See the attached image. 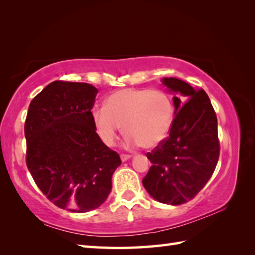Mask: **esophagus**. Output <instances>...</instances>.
<instances>
[{
    "label": "esophagus",
    "instance_id": "obj_1",
    "mask_svg": "<svg viewBox=\"0 0 255 255\" xmlns=\"http://www.w3.org/2000/svg\"><path fill=\"white\" fill-rule=\"evenodd\" d=\"M130 158H131V155H130V154H125V153L121 154V159H122V161H123V162L127 161V160H129Z\"/></svg>",
    "mask_w": 255,
    "mask_h": 255
}]
</instances>
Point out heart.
<instances>
[{"instance_id":"heart-1","label":"heart","mask_w":255,"mask_h":255,"mask_svg":"<svg viewBox=\"0 0 255 255\" xmlns=\"http://www.w3.org/2000/svg\"><path fill=\"white\" fill-rule=\"evenodd\" d=\"M92 119L97 133L107 145H113L124 126L129 145L155 148L169 134L174 105L164 91L150 89H126L113 93L106 107H96Z\"/></svg>"}]
</instances>
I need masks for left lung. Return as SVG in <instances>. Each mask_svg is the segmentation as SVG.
<instances>
[{"label": "left lung", "mask_w": 255, "mask_h": 255, "mask_svg": "<svg viewBox=\"0 0 255 255\" xmlns=\"http://www.w3.org/2000/svg\"><path fill=\"white\" fill-rule=\"evenodd\" d=\"M162 83L178 94L173 96L175 116L169 137L145 154L152 165L142 184L158 202L181 205L202 191L217 165V116L204 90L175 78Z\"/></svg>", "instance_id": "left-lung-1"}]
</instances>
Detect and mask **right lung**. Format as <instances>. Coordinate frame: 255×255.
<instances>
[{
	"mask_svg": "<svg viewBox=\"0 0 255 255\" xmlns=\"http://www.w3.org/2000/svg\"><path fill=\"white\" fill-rule=\"evenodd\" d=\"M97 89L53 81L29 104L25 121L26 164L46 197L72 213L105 202L121 156L96 133L92 107Z\"/></svg>",
	"mask_w": 255,
	"mask_h": 255,
	"instance_id": "add662e5",
	"label": "right lung"
}]
</instances>
